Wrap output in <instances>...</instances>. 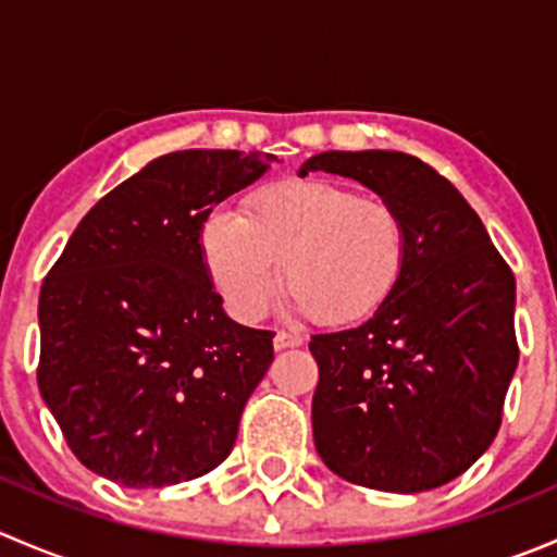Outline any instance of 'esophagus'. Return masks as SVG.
<instances>
[{
  "instance_id": "34e87169",
  "label": "esophagus",
  "mask_w": 557,
  "mask_h": 557,
  "mask_svg": "<svg viewBox=\"0 0 557 557\" xmlns=\"http://www.w3.org/2000/svg\"><path fill=\"white\" fill-rule=\"evenodd\" d=\"M301 345H305V336L290 334V331H277V334H274V350H288V347Z\"/></svg>"
}]
</instances>
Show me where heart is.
Segmentation results:
<instances>
[{
    "mask_svg": "<svg viewBox=\"0 0 557 557\" xmlns=\"http://www.w3.org/2000/svg\"><path fill=\"white\" fill-rule=\"evenodd\" d=\"M201 252L237 318L256 320L267 310L283 263L296 312L323 325H350L391 299L407 267L409 237L387 201L325 180H294L256 190L243 218L212 215Z\"/></svg>",
    "mask_w": 557,
    "mask_h": 557,
    "instance_id": "obj_1",
    "label": "heart"
}]
</instances>
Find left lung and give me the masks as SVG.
I'll return each mask as SVG.
<instances>
[{
    "label": "left lung",
    "instance_id": "obj_1",
    "mask_svg": "<svg viewBox=\"0 0 557 557\" xmlns=\"http://www.w3.org/2000/svg\"><path fill=\"white\" fill-rule=\"evenodd\" d=\"M352 177L407 223L409 256L367 323L314 334V450L352 485L420 493L496 440L518 369L515 274L480 215L434 166L396 150H329L299 174Z\"/></svg>",
    "mask_w": 557,
    "mask_h": 557
}]
</instances>
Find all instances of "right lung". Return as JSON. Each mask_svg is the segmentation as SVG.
Returning a JSON list of instances; mask_svg holds the SVG:
<instances>
[{
  "mask_svg": "<svg viewBox=\"0 0 557 557\" xmlns=\"http://www.w3.org/2000/svg\"><path fill=\"white\" fill-rule=\"evenodd\" d=\"M272 153L177 150L91 207L39 290L37 383L83 466L128 487L226 460L272 331L223 312L201 252L212 207Z\"/></svg>",
  "mask_w": 557,
  "mask_h": 557,
  "instance_id": "add662e5",
  "label": "right lung"
}]
</instances>
